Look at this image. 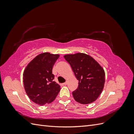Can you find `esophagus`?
<instances>
[{"label":"esophagus","instance_id":"esophagus-1","mask_svg":"<svg viewBox=\"0 0 134 134\" xmlns=\"http://www.w3.org/2000/svg\"><path fill=\"white\" fill-rule=\"evenodd\" d=\"M63 84H64V85H67V84H68V82H65L64 83H63Z\"/></svg>","mask_w":134,"mask_h":134}]
</instances>
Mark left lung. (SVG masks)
Instances as JSON below:
<instances>
[{
  "mask_svg": "<svg viewBox=\"0 0 134 134\" xmlns=\"http://www.w3.org/2000/svg\"><path fill=\"white\" fill-rule=\"evenodd\" d=\"M70 65L77 80L78 87L72 93L74 99L80 104L91 103L98 98L105 82L103 68L92 56L78 52L64 56Z\"/></svg>",
  "mask_w": 134,
  "mask_h": 134,
  "instance_id": "obj_1",
  "label": "left lung"
}]
</instances>
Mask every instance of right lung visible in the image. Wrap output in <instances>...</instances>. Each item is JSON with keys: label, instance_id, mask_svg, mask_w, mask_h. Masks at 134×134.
Instances as JSON below:
<instances>
[{"label": "right lung", "instance_id": "1", "mask_svg": "<svg viewBox=\"0 0 134 134\" xmlns=\"http://www.w3.org/2000/svg\"><path fill=\"white\" fill-rule=\"evenodd\" d=\"M59 54L41 53L28 64L23 71V85L29 98L38 105L51 103L60 91V86L54 82L52 73Z\"/></svg>", "mask_w": 134, "mask_h": 134}]
</instances>
